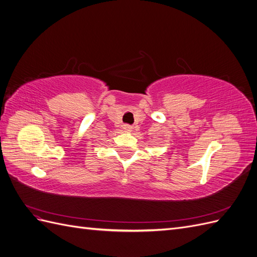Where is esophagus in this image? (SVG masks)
<instances>
[{"label":"esophagus","instance_id":"1","mask_svg":"<svg viewBox=\"0 0 257 257\" xmlns=\"http://www.w3.org/2000/svg\"><path fill=\"white\" fill-rule=\"evenodd\" d=\"M123 130L125 132H131L132 130H133V127H132L131 125H128V124H124L123 125Z\"/></svg>","mask_w":257,"mask_h":257}]
</instances>
